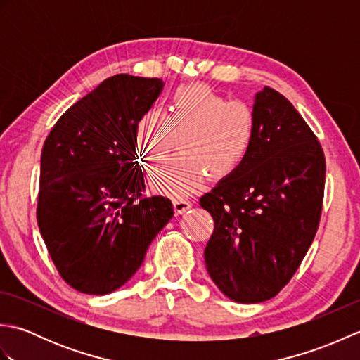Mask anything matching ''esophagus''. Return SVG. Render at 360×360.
I'll list each match as a JSON object with an SVG mask.
<instances>
[{
    "instance_id": "34e87169",
    "label": "esophagus",
    "mask_w": 360,
    "mask_h": 360,
    "mask_svg": "<svg viewBox=\"0 0 360 360\" xmlns=\"http://www.w3.org/2000/svg\"><path fill=\"white\" fill-rule=\"evenodd\" d=\"M173 209L176 215H182V213H186L188 209H192V202L188 200H184V198H176V200H173Z\"/></svg>"
}]
</instances>
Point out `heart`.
<instances>
[{
	"label": "heart",
	"instance_id": "1",
	"mask_svg": "<svg viewBox=\"0 0 360 360\" xmlns=\"http://www.w3.org/2000/svg\"><path fill=\"white\" fill-rule=\"evenodd\" d=\"M257 114L250 105L207 85L179 86L165 114L148 108L136 122V143L145 162L162 164L181 141L184 155L151 174V187L168 196L196 192L207 178L232 176L250 155L257 139Z\"/></svg>",
	"mask_w": 360,
	"mask_h": 360
}]
</instances>
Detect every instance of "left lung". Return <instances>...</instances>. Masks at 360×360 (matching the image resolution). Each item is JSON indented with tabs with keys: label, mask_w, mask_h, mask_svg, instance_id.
Returning <instances> with one entry per match:
<instances>
[{
	"label": "left lung",
	"mask_w": 360,
	"mask_h": 360,
	"mask_svg": "<svg viewBox=\"0 0 360 360\" xmlns=\"http://www.w3.org/2000/svg\"><path fill=\"white\" fill-rule=\"evenodd\" d=\"M257 139L244 164L200 204L215 229L204 250L207 272L238 303L277 295L300 266L320 223L325 155L285 96H255Z\"/></svg>",
	"instance_id": "left-lung-1"
}]
</instances>
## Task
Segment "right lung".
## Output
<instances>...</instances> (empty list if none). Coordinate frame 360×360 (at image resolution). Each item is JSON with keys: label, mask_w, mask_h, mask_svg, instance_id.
<instances>
[{"label": "right lung", "mask_w": 360, "mask_h": 360, "mask_svg": "<svg viewBox=\"0 0 360 360\" xmlns=\"http://www.w3.org/2000/svg\"><path fill=\"white\" fill-rule=\"evenodd\" d=\"M162 88L160 79L114 75L46 137L37 221L58 274L80 292L103 295L125 285L173 217L170 200L142 196L134 136Z\"/></svg>", "instance_id": "obj_1"}]
</instances>
